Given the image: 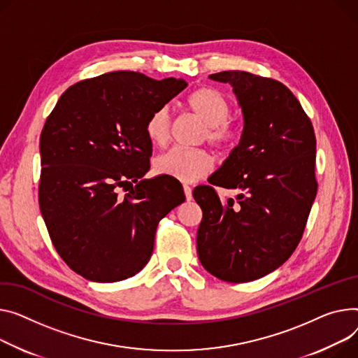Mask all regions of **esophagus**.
I'll use <instances>...</instances> for the list:
<instances>
[{"mask_svg": "<svg viewBox=\"0 0 358 358\" xmlns=\"http://www.w3.org/2000/svg\"><path fill=\"white\" fill-rule=\"evenodd\" d=\"M182 188H184V194H185V199H187V201H189L193 199V193H192V187H188L187 184H184L182 185Z\"/></svg>", "mask_w": 358, "mask_h": 358, "instance_id": "esophagus-1", "label": "esophagus"}]
</instances>
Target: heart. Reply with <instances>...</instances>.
Returning a JSON list of instances; mask_svg holds the SVG:
<instances>
[{"label":"heart","instance_id":"1","mask_svg":"<svg viewBox=\"0 0 358 358\" xmlns=\"http://www.w3.org/2000/svg\"><path fill=\"white\" fill-rule=\"evenodd\" d=\"M185 108L204 124L201 138L222 154H230L241 145L242 125L229 117L231 103L216 87L203 86L189 92L184 99ZM171 119L166 108L155 109L145 122V135L151 144L162 147L170 138ZM213 166L211 155L201 148H173L159 155L155 171L182 182H193L204 177Z\"/></svg>","mask_w":358,"mask_h":358}]
</instances>
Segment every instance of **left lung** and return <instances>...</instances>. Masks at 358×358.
<instances>
[{
	"label": "left lung",
	"instance_id": "left-lung-1",
	"mask_svg": "<svg viewBox=\"0 0 358 358\" xmlns=\"http://www.w3.org/2000/svg\"><path fill=\"white\" fill-rule=\"evenodd\" d=\"M230 83L242 106L241 145L199 185L201 265L216 278L242 283L265 276L294 253L317 196V139L311 119L283 83L249 71L214 73ZM214 186L236 189L222 201Z\"/></svg>",
	"mask_w": 358,
	"mask_h": 358
}]
</instances>
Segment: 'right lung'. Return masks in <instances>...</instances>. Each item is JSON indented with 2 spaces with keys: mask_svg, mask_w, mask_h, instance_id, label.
I'll return each instance as SVG.
<instances>
[{
  "mask_svg": "<svg viewBox=\"0 0 358 358\" xmlns=\"http://www.w3.org/2000/svg\"><path fill=\"white\" fill-rule=\"evenodd\" d=\"M185 86L109 71L70 86L47 116L40 211L55 249L83 278L116 282L138 273L152 255L159 220L185 200L176 178L141 180L152 152L147 119Z\"/></svg>",
  "mask_w": 358,
  "mask_h": 358,
  "instance_id": "right-lung-1",
  "label": "right lung"
}]
</instances>
